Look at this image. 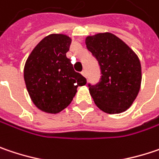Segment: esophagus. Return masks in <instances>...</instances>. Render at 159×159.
<instances>
[{"instance_id":"esophagus-1","label":"esophagus","mask_w":159,"mask_h":159,"mask_svg":"<svg viewBox=\"0 0 159 159\" xmlns=\"http://www.w3.org/2000/svg\"><path fill=\"white\" fill-rule=\"evenodd\" d=\"M81 74L85 77V78H87V71H86L85 70H82V72H81Z\"/></svg>"}]
</instances>
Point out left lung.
<instances>
[{"instance_id":"obj_1","label":"left lung","mask_w":159,"mask_h":159,"mask_svg":"<svg viewBox=\"0 0 159 159\" xmlns=\"http://www.w3.org/2000/svg\"><path fill=\"white\" fill-rule=\"evenodd\" d=\"M85 42L101 72L98 83H89L95 104L108 114L124 112L132 105L140 89L139 57L123 40L109 32L89 36Z\"/></svg>"}]
</instances>
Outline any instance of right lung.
Wrapping results in <instances>:
<instances>
[{"label": "right lung", "instance_id": "add662e5", "mask_svg": "<svg viewBox=\"0 0 159 159\" xmlns=\"http://www.w3.org/2000/svg\"><path fill=\"white\" fill-rule=\"evenodd\" d=\"M70 43L67 35L51 34L40 40L26 61L24 80L29 95L44 112H61L72 101L77 88L87 83L66 56Z\"/></svg>", "mask_w": 159, "mask_h": 159}]
</instances>
